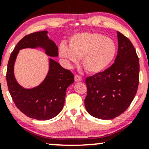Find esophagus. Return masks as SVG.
<instances>
[{
    "mask_svg": "<svg viewBox=\"0 0 149 149\" xmlns=\"http://www.w3.org/2000/svg\"><path fill=\"white\" fill-rule=\"evenodd\" d=\"M74 80L75 81H80L82 80V78H81V77L79 76V75L76 74L74 76Z\"/></svg>",
    "mask_w": 149,
    "mask_h": 149,
    "instance_id": "1",
    "label": "esophagus"
}]
</instances>
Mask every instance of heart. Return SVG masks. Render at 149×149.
Wrapping results in <instances>:
<instances>
[{
  "label": "heart",
  "mask_w": 149,
  "mask_h": 149,
  "mask_svg": "<svg viewBox=\"0 0 149 149\" xmlns=\"http://www.w3.org/2000/svg\"><path fill=\"white\" fill-rule=\"evenodd\" d=\"M69 47H60V55L69 62L82 58L84 68L92 74L100 73L108 68L116 54V43L112 39L99 33H81L70 39Z\"/></svg>",
  "instance_id": "b5f03b06"
}]
</instances>
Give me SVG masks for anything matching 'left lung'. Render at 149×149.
I'll return each mask as SVG.
<instances>
[{
	"label": "left lung",
	"instance_id": "obj_1",
	"mask_svg": "<svg viewBox=\"0 0 149 149\" xmlns=\"http://www.w3.org/2000/svg\"><path fill=\"white\" fill-rule=\"evenodd\" d=\"M117 37L119 47L114 63L85 79V108L89 114L101 119H112L124 113L138 89V55L129 38L119 32Z\"/></svg>",
	"mask_w": 149,
	"mask_h": 149
}]
</instances>
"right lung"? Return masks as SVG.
<instances>
[{
  "label": "right lung",
  "instance_id": "right-lung-1",
  "mask_svg": "<svg viewBox=\"0 0 149 149\" xmlns=\"http://www.w3.org/2000/svg\"><path fill=\"white\" fill-rule=\"evenodd\" d=\"M47 31L30 33L23 37L11 52L8 63L6 80L13 101L17 108L32 119L48 120L61 111L65 104L67 88L74 82V74L53 60H49V70L40 85L25 89L15 80L13 66L19 50L26 47H41L52 57L58 55V49L53 41L48 39Z\"/></svg>",
  "mask_w": 149,
  "mask_h": 149
}]
</instances>
